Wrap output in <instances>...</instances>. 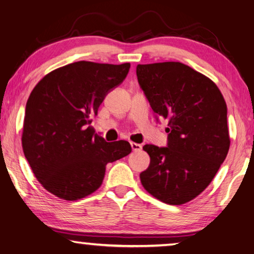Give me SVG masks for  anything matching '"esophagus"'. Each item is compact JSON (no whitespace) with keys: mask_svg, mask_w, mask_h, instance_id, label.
<instances>
[{"mask_svg":"<svg viewBox=\"0 0 254 254\" xmlns=\"http://www.w3.org/2000/svg\"><path fill=\"white\" fill-rule=\"evenodd\" d=\"M131 147L133 151H140L141 149H142V145L140 143H135V142H131Z\"/></svg>","mask_w":254,"mask_h":254,"instance_id":"1","label":"esophagus"}]
</instances>
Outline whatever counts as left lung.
Wrapping results in <instances>:
<instances>
[{"instance_id":"1","label":"left lung","mask_w":254,"mask_h":254,"mask_svg":"<svg viewBox=\"0 0 254 254\" xmlns=\"http://www.w3.org/2000/svg\"><path fill=\"white\" fill-rule=\"evenodd\" d=\"M136 76L154 113L168 120V147H143L150 165L141 184L163 203H188L205 190L229 152L224 97L212 79L182 63L137 65Z\"/></svg>"}]
</instances>
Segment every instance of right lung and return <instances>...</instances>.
Masks as SVG:
<instances>
[{
    "label": "right lung",
    "instance_id": "1",
    "mask_svg": "<svg viewBox=\"0 0 254 254\" xmlns=\"http://www.w3.org/2000/svg\"><path fill=\"white\" fill-rule=\"evenodd\" d=\"M128 69L130 63H72L47 74L30 94L23 153L38 182L60 199L93 194L107 163L132 151L127 141L106 142L91 127L107 92L122 83Z\"/></svg>",
    "mask_w": 254,
    "mask_h": 254
}]
</instances>
